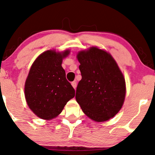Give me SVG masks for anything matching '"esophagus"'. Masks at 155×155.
I'll list each match as a JSON object with an SVG mask.
<instances>
[{"label": "esophagus", "instance_id": "34e87169", "mask_svg": "<svg viewBox=\"0 0 155 155\" xmlns=\"http://www.w3.org/2000/svg\"><path fill=\"white\" fill-rule=\"evenodd\" d=\"M71 85H72L74 88L76 89V87H77V82H75V81L71 82Z\"/></svg>", "mask_w": 155, "mask_h": 155}]
</instances>
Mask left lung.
<instances>
[{
	"instance_id": "left-lung-1",
	"label": "left lung",
	"mask_w": 155,
	"mask_h": 155,
	"mask_svg": "<svg viewBox=\"0 0 155 155\" xmlns=\"http://www.w3.org/2000/svg\"><path fill=\"white\" fill-rule=\"evenodd\" d=\"M81 80L76 100L83 112L96 122L114 117L123 105L126 94L124 76L109 53L92 47L77 54Z\"/></svg>"
}]
</instances>
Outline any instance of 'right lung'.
<instances>
[{"mask_svg": "<svg viewBox=\"0 0 155 155\" xmlns=\"http://www.w3.org/2000/svg\"><path fill=\"white\" fill-rule=\"evenodd\" d=\"M69 54V50H48L37 58L29 71L25 83V97L31 110L41 119L48 120L57 117L75 95L61 65Z\"/></svg>", "mask_w": 155, "mask_h": 155, "instance_id": "1", "label": "right lung"}]
</instances>
